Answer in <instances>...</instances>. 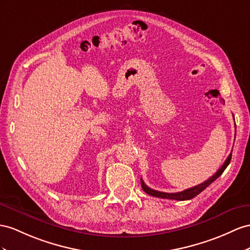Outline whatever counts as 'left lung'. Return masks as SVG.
Listing matches in <instances>:
<instances>
[{
	"label": "left lung",
	"mask_w": 250,
	"mask_h": 250,
	"mask_svg": "<svg viewBox=\"0 0 250 250\" xmlns=\"http://www.w3.org/2000/svg\"><path fill=\"white\" fill-rule=\"evenodd\" d=\"M231 155H232V151L230 153L229 156L227 157V159L225 161V163L223 164L222 167L216 171V173H214L212 176H211L209 180H207L206 182H204L200 185H197L195 187L189 188L187 190H184L182 192H176V193H167V192H161L157 191L154 189L149 188L144 183L143 178H140V182H142V188L144 189V191L146 193H148L149 195L155 196V197H161V198H169V200H175V201H187V200H191V198L195 197L197 194H200L202 191H204L206 189L211 183H213L217 177H220L222 175V173L227 168V166L230 164V161H231Z\"/></svg>",
	"instance_id": "left-lung-1"
}]
</instances>
